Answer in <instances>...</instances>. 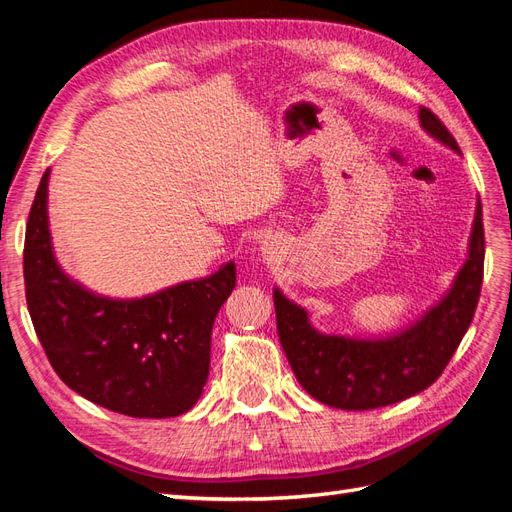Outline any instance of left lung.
<instances>
[{"mask_svg": "<svg viewBox=\"0 0 512 512\" xmlns=\"http://www.w3.org/2000/svg\"><path fill=\"white\" fill-rule=\"evenodd\" d=\"M420 124L460 153L456 138L434 111L420 107ZM482 278L484 223L478 203L469 260L460 269L456 285L445 300L401 335L379 342L320 335L313 331L300 306L276 291L278 335L295 379L313 399L337 410H374L427 390L447 368L471 326Z\"/></svg>", "mask_w": 512, "mask_h": 512, "instance_id": "obj_1", "label": "left lung"}]
</instances>
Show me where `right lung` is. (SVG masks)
<instances>
[{
    "instance_id": "right-lung-1",
    "label": "right lung",
    "mask_w": 512,
    "mask_h": 512,
    "mask_svg": "<svg viewBox=\"0 0 512 512\" xmlns=\"http://www.w3.org/2000/svg\"><path fill=\"white\" fill-rule=\"evenodd\" d=\"M45 195L48 170L26 225L24 282L30 320L54 372L87 401L124 416L188 412L208 381L212 326L236 287L234 263L151 298H98L54 263Z\"/></svg>"
}]
</instances>
